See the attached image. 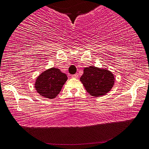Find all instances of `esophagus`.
<instances>
[{"instance_id":"obj_1","label":"esophagus","mask_w":149,"mask_h":149,"mask_svg":"<svg viewBox=\"0 0 149 149\" xmlns=\"http://www.w3.org/2000/svg\"><path fill=\"white\" fill-rule=\"evenodd\" d=\"M78 74H74V75H72V77H73V78H77V77H78Z\"/></svg>"}]
</instances>
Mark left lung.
I'll use <instances>...</instances> for the list:
<instances>
[{"mask_svg": "<svg viewBox=\"0 0 149 149\" xmlns=\"http://www.w3.org/2000/svg\"><path fill=\"white\" fill-rule=\"evenodd\" d=\"M80 81L86 91L96 97L104 95L110 91L115 83V77L107 70L89 66L84 68Z\"/></svg>", "mask_w": 149, "mask_h": 149, "instance_id": "8db88e82", "label": "left lung"}]
</instances>
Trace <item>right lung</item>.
Listing matches in <instances>:
<instances>
[{
	"mask_svg": "<svg viewBox=\"0 0 149 149\" xmlns=\"http://www.w3.org/2000/svg\"><path fill=\"white\" fill-rule=\"evenodd\" d=\"M68 77L64 73L56 68L44 71L37 77L34 87L41 96L48 99H54L62 89Z\"/></svg>",
	"mask_w": 149,
	"mask_h": 149,
	"instance_id": "add662e5",
	"label": "right lung"
}]
</instances>
